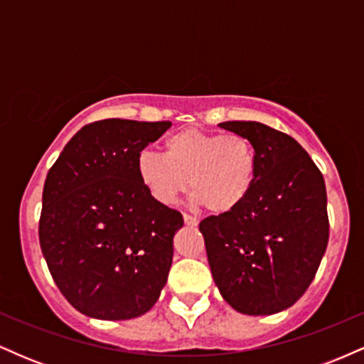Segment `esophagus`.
Listing matches in <instances>:
<instances>
[{"mask_svg":"<svg viewBox=\"0 0 364 364\" xmlns=\"http://www.w3.org/2000/svg\"><path fill=\"white\" fill-rule=\"evenodd\" d=\"M183 220H185L186 225H191V228H195V225H198V219L193 215H188V214H183Z\"/></svg>","mask_w":364,"mask_h":364,"instance_id":"34e87169","label":"esophagus"}]
</instances>
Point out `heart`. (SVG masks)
<instances>
[{
	"mask_svg": "<svg viewBox=\"0 0 364 364\" xmlns=\"http://www.w3.org/2000/svg\"><path fill=\"white\" fill-rule=\"evenodd\" d=\"M136 176L150 198L173 205L186 191L208 214L236 210L252 193L258 176L253 144L237 133L185 128L164 141V156L144 149L136 156Z\"/></svg>",
	"mask_w": 364,
	"mask_h": 364,
	"instance_id": "obj_1",
	"label": "heart"
}]
</instances>
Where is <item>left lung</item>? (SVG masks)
I'll return each instance as SVG.
<instances>
[{"mask_svg": "<svg viewBox=\"0 0 364 364\" xmlns=\"http://www.w3.org/2000/svg\"><path fill=\"white\" fill-rule=\"evenodd\" d=\"M258 157L252 193L236 210L200 223L223 298L245 315H274L308 289L328 243L323 174L287 133L257 121H225Z\"/></svg>", "mask_w": 364, "mask_h": 364, "instance_id": "left-lung-1", "label": "left lung"}]
</instances>
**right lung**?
Listing matches in <instances>:
<instances>
[{
    "mask_svg": "<svg viewBox=\"0 0 364 364\" xmlns=\"http://www.w3.org/2000/svg\"><path fill=\"white\" fill-rule=\"evenodd\" d=\"M169 121L101 119L85 124L49 169L39 243L68 303L99 320H129L156 304L183 225L150 198L136 156Z\"/></svg>",
    "mask_w": 364,
    "mask_h": 364,
    "instance_id": "right-lung-1",
    "label": "right lung"
}]
</instances>
